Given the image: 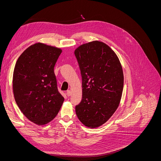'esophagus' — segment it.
I'll return each instance as SVG.
<instances>
[{"mask_svg":"<svg viewBox=\"0 0 161 161\" xmlns=\"http://www.w3.org/2000/svg\"><path fill=\"white\" fill-rule=\"evenodd\" d=\"M66 94H67L68 97H70L72 95V91H68L67 92H66Z\"/></svg>","mask_w":161,"mask_h":161,"instance_id":"esophagus-1","label":"esophagus"}]
</instances>
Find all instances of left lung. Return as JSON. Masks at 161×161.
<instances>
[{"label": "left lung", "mask_w": 161, "mask_h": 161, "mask_svg": "<svg viewBox=\"0 0 161 161\" xmlns=\"http://www.w3.org/2000/svg\"><path fill=\"white\" fill-rule=\"evenodd\" d=\"M82 75V99L76 106L80 122L99 128L120 103L124 88L122 66L115 52L100 41L84 43L75 50Z\"/></svg>", "instance_id": "left-lung-1"}]
</instances>
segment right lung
<instances>
[{"instance_id": "add662e5", "label": "right lung", "mask_w": 161, "mask_h": 161, "mask_svg": "<svg viewBox=\"0 0 161 161\" xmlns=\"http://www.w3.org/2000/svg\"><path fill=\"white\" fill-rule=\"evenodd\" d=\"M62 52L60 47L34 43L21 53L14 66V99L23 115L38 125L55 118L64 101L58 91L54 74Z\"/></svg>"}]
</instances>
